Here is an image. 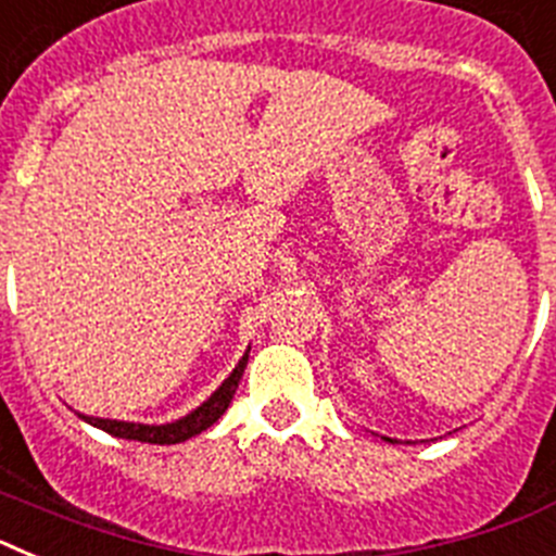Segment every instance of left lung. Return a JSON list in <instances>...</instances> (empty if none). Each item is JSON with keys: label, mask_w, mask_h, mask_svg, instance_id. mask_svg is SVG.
I'll return each mask as SVG.
<instances>
[{"label": "left lung", "mask_w": 556, "mask_h": 556, "mask_svg": "<svg viewBox=\"0 0 556 556\" xmlns=\"http://www.w3.org/2000/svg\"><path fill=\"white\" fill-rule=\"evenodd\" d=\"M381 440H387V443H397V440H392V437H381Z\"/></svg>", "instance_id": "1"}]
</instances>
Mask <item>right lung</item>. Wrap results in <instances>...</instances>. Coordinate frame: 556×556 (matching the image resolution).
Instances as JSON below:
<instances>
[{"label":"right lung","instance_id":"1","mask_svg":"<svg viewBox=\"0 0 556 556\" xmlns=\"http://www.w3.org/2000/svg\"><path fill=\"white\" fill-rule=\"evenodd\" d=\"M248 353L250 348L244 351V356L239 358V365L233 367L228 378H225L223 384L217 390L211 392L208 401L198 406L194 412H189L180 420H172V424H161V426H150V424H127V420H111V417H91V415H77L91 424L94 429L108 431L113 437H122V440H136V443H150V445H175V443H186L191 437H198L200 431L211 429V426L217 424L219 417L225 415V409L230 406L236 395V387L242 381L244 367H248Z\"/></svg>","mask_w":556,"mask_h":556}]
</instances>
